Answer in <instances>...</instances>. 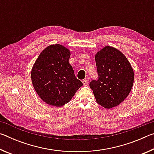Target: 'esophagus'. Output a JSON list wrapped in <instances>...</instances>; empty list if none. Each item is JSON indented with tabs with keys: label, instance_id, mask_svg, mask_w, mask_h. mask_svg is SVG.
Segmentation results:
<instances>
[{
	"label": "esophagus",
	"instance_id": "1",
	"mask_svg": "<svg viewBox=\"0 0 154 154\" xmlns=\"http://www.w3.org/2000/svg\"><path fill=\"white\" fill-rule=\"evenodd\" d=\"M82 83H83V85H88V80H87V79L83 80L82 81Z\"/></svg>",
	"mask_w": 154,
	"mask_h": 154
}]
</instances>
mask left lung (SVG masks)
<instances>
[{"mask_svg": "<svg viewBox=\"0 0 154 154\" xmlns=\"http://www.w3.org/2000/svg\"><path fill=\"white\" fill-rule=\"evenodd\" d=\"M98 80H92L90 87L96 100L106 109L119 105L126 99L134 83L131 64L120 51L105 46L95 56Z\"/></svg>", "mask_w": 154, "mask_h": 154, "instance_id": "8db88e82", "label": "left lung"}]
</instances>
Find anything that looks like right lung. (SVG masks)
<instances>
[{"label":"right lung","instance_id":"obj_1","mask_svg":"<svg viewBox=\"0 0 154 154\" xmlns=\"http://www.w3.org/2000/svg\"><path fill=\"white\" fill-rule=\"evenodd\" d=\"M71 52L60 44L47 47L31 71V79L36 93L44 102L61 106L71 100L83 85L69 64Z\"/></svg>","mask_w":154,"mask_h":154}]
</instances>
